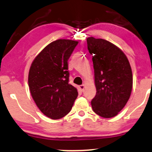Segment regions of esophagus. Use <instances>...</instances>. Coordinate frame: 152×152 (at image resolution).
I'll use <instances>...</instances> for the list:
<instances>
[{"label": "esophagus", "instance_id": "esophagus-1", "mask_svg": "<svg viewBox=\"0 0 152 152\" xmlns=\"http://www.w3.org/2000/svg\"><path fill=\"white\" fill-rule=\"evenodd\" d=\"M84 88H85V85H80V86H79L80 90L82 91V92H83V91L84 90Z\"/></svg>", "mask_w": 152, "mask_h": 152}]
</instances>
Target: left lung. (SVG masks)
I'll return each mask as SVG.
<instances>
[{"label": "left lung", "mask_w": 152, "mask_h": 152, "mask_svg": "<svg viewBox=\"0 0 152 152\" xmlns=\"http://www.w3.org/2000/svg\"><path fill=\"white\" fill-rule=\"evenodd\" d=\"M87 49L92 55L96 95L93 111L104 118L118 115L129 100L133 77L127 58L115 45L104 39L87 37Z\"/></svg>", "instance_id": "left-lung-1"}]
</instances>
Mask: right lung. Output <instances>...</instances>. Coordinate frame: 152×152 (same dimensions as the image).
<instances>
[{
    "mask_svg": "<svg viewBox=\"0 0 152 152\" xmlns=\"http://www.w3.org/2000/svg\"><path fill=\"white\" fill-rule=\"evenodd\" d=\"M78 42L59 39L48 45L32 62L28 85L32 97L45 115L52 119L65 117L77 97L69 83L68 62Z\"/></svg>",
    "mask_w": 152,
    "mask_h": 152,
    "instance_id": "obj_1",
    "label": "right lung"
}]
</instances>
